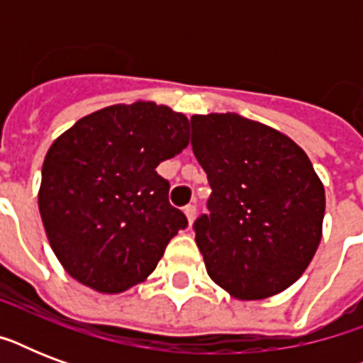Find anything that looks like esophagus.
<instances>
[{
    "mask_svg": "<svg viewBox=\"0 0 363 363\" xmlns=\"http://www.w3.org/2000/svg\"><path fill=\"white\" fill-rule=\"evenodd\" d=\"M184 215H186L188 218V224H192L194 216H196V207H194V205H186V207H184Z\"/></svg>",
    "mask_w": 363,
    "mask_h": 363,
    "instance_id": "1",
    "label": "esophagus"
}]
</instances>
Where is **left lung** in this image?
Segmentation results:
<instances>
[{
    "mask_svg": "<svg viewBox=\"0 0 363 363\" xmlns=\"http://www.w3.org/2000/svg\"><path fill=\"white\" fill-rule=\"evenodd\" d=\"M192 150L207 173L209 215L194 224L207 273L233 298L286 290L320 245L326 196L303 148L235 113L194 115Z\"/></svg>",
    "mask_w": 363,
    "mask_h": 363,
    "instance_id": "left-lung-1",
    "label": "left lung"
}]
</instances>
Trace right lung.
I'll use <instances>...</instances> for the list:
<instances>
[{"label": "right lung", "instance_id": "add662e5", "mask_svg": "<svg viewBox=\"0 0 363 363\" xmlns=\"http://www.w3.org/2000/svg\"><path fill=\"white\" fill-rule=\"evenodd\" d=\"M188 131L182 113L135 101L84 116L50 145L39 213L73 279L118 294L156 269L171 238L188 226L156 167L188 147Z\"/></svg>", "mask_w": 363, "mask_h": 363}]
</instances>
